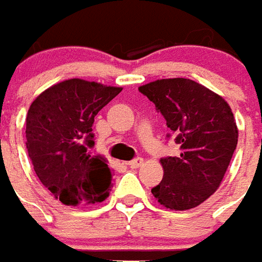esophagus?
Masks as SVG:
<instances>
[{"label":"esophagus","mask_w":262,"mask_h":262,"mask_svg":"<svg viewBox=\"0 0 262 262\" xmlns=\"http://www.w3.org/2000/svg\"><path fill=\"white\" fill-rule=\"evenodd\" d=\"M127 165H129L130 168H139L140 165H143V159H140V157H137V159L129 161V163H127Z\"/></svg>","instance_id":"34e87169"}]
</instances>
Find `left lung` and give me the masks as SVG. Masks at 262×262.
Returning <instances> with one entry per match:
<instances>
[{
  "instance_id": "1",
  "label": "left lung",
  "mask_w": 262,
  "mask_h": 262,
  "mask_svg": "<svg viewBox=\"0 0 262 262\" xmlns=\"http://www.w3.org/2000/svg\"><path fill=\"white\" fill-rule=\"evenodd\" d=\"M139 91L164 116L181 151L160 160L164 176L151 192L171 210L196 208L220 187L236 150L238 129L230 105L188 78H163Z\"/></svg>"
}]
</instances>
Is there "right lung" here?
I'll use <instances>...</instances> for the list:
<instances>
[{
	"label": "right lung",
	"instance_id": "obj_1",
	"mask_svg": "<svg viewBox=\"0 0 262 262\" xmlns=\"http://www.w3.org/2000/svg\"><path fill=\"white\" fill-rule=\"evenodd\" d=\"M120 91L122 86L71 78L45 90L28 111L26 148L33 170L67 206L102 202L109 196L112 170L90 148L94 118Z\"/></svg>",
	"mask_w": 262,
	"mask_h": 262
}]
</instances>
